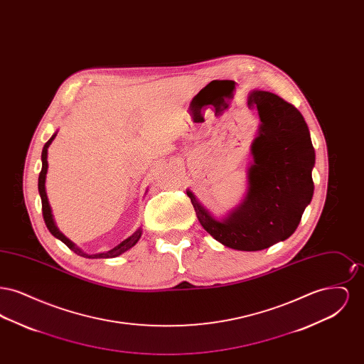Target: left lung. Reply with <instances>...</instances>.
Here are the masks:
<instances>
[{"label": "left lung", "mask_w": 364, "mask_h": 364, "mask_svg": "<svg viewBox=\"0 0 364 364\" xmlns=\"http://www.w3.org/2000/svg\"><path fill=\"white\" fill-rule=\"evenodd\" d=\"M248 106L258 110L260 124L251 144L242 203L217 218L192 191L187 195L200 225L217 242L239 251H260L287 240L310 205L315 150L309 127L294 105L254 90Z\"/></svg>", "instance_id": "left-lung-1"}]
</instances>
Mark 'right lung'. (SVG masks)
I'll list each match as a JSON object with an SVG mask.
<instances>
[{
	"instance_id": "add662e5",
	"label": "right lung",
	"mask_w": 364,
	"mask_h": 364,
	"mask_svg": "<svg viewBox=\"0 0 364 364\" xmlns=\"http://www.w3.org/2000/svg\"><path fill=\"white\" fill-rule=\"evenodd\" d=\"M57 132L53 134L52 138L49 139L46 141V144L43 146V150H42V171L39 173V178H38V191H39V195H41V200H42V213H43V220H45V224L48 226L49 232L52 233L53 236L58 240L64 242L70 250H72L75 254L83 257V258H91V259H98V258H116L119 255L124 254L125 251H128L129 248H132L136 242H139L140 236H141V228L136 229L128 239H125L124 242H120L119 245H116L114 248L109 250V251H105V252H98V254H87L82 248H79L76 244L73 242H70V239L60 232V229L55 225L54 223V218H53L52 208L49 205V199H48V195H46V188H45V183H46V173H48V149L49 146L52 144L53 140L55 138Z\"/></svg>"
}]
</instances>
